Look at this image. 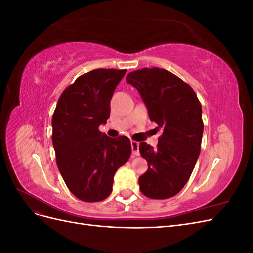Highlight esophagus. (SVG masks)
<instances>
[{
	"mask_svg": "<svg viewBox=\"0 0 253 253\" xmlns=\"http://www.w3.org/2000/svg\"><path fill=\"white\" fill-rule=\"evenodd\" d=\"M131 145H132L133 155L138 156L139 155V143L137 141H131Z\"/></svg>",
	"mask_w": 253,
	"mask_h": 253,
	"instance_id": "obj_1",
	"label": "esophagus"
}]
</instances>
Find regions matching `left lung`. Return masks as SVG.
I'll use <instances>...</instances> for the list:
<instances>
[{"label":"left lung","instance_id":"left-lung-1","mask_svg":"<svg viewBox=\"0 0 253 253\" xmlns=\"http://www.w3.org/2000/svg\"><path fill=\"white\" fill-rule=\"evenodd\" d=\"M147 106L149 117L163 128L157 148L140 142L148 170L138 182L141 193L165 200L185 187L200 156L204 132L202 105L190 85L164 68L144 67L126 76Z\"/></svg>","mask_w":253,"mask_h":253}]
</instances>
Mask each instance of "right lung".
<instances>
[{
	"mask_svg": "<svg viewBox=\"0 0 253 253\" xmlns=\"http://www.w3.org/2000/svg\"><path fill=\"white\" fill-rule=\"evenodd\" d=\"M126 70L98 68L81 75L61 94L53 112L52 144L68 190L80 201L108 197L114 175L132 153L126 136L110 138L99 126L110 118V102Z\"/></svg>",
	"mask_w": 253,
	"mask_h": 253,
	"instance_id": "1",
	"label": "right lung"
}]
</instances>
